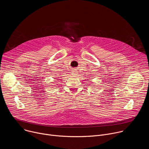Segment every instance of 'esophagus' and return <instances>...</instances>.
I'll return each mask as SVG.
<instances>
[{"label":"esophagus","instance_id":"34e87169","mask_svg":"<svg viewBox=\"0 0 149 149\" xmlns=\"http://www.w3.org/2000/svg\"><path fill=\"white\" fill-rule=\"evenodd\" d=\"M71 73H72V75H77V71H72V72Z\"/></svg>","mask_w":149,"mask_h":149}]
</instances>
